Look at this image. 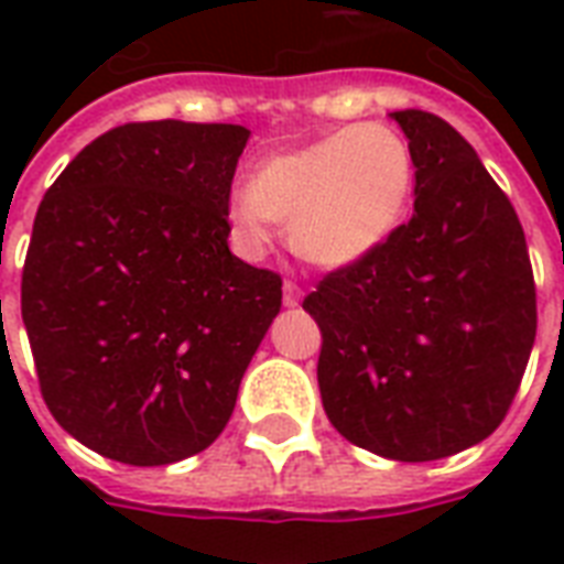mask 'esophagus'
<instances>
[{
	"label": "esophagus",
	"mask_w": 564,
	"mask_h": 564,
	"mask_svg": "<svg viewBox=\"0 0 564 564\" xmlns=\"http://www.w3.org/2000/svg\"><path fill=\"white\" fill-rule=\"evenodd\" d=\"M301 299H304V292H301L299 283H283V307H299Z\"/></svg>",
	"instance_id": "34e87169"
}]
</instances>
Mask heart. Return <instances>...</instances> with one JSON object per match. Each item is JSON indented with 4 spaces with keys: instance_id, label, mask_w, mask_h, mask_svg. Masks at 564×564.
I'll return each mask as SVG.
<instances>
[{
    "instance_id": "1",
    "label": "heart",
    "mask_w": 564,
    "mask_h": 564,
    "mask_svg": "<svg viewBox=\"0 0 564 564\" xmlns=\"http://www.w3.org/2000/svg\"><path fill=\"white\" fill-rule=\"evenodd\" d=\"M412 187L415 163L398 131L371 122L339 128L260 163L248 189L230 198V234L246 254H260L274 225H286L301 260L348 269L398 230Z\"/></svg>"
}]
</instances>
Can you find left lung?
Listing matches in <instances>:
<instances>
[{
  "label": "left lung",
  "instance_id": "1",
  "mask_svg": "<svg viewBox=\"0 0 564 564\" xmlns=\"http://www.w3.org/2000/svg\"><path fill=\"white\" fill-rule=\"evenodd\" d=\"M389 117L415 163L410 221L304 310L330 424L377 456L430 463L507 415L535 343V283L516 207L465 137L424 110Z\"/></svg>",
  "mask_w": 564,
  "mask_h": 564
}]
</instances>
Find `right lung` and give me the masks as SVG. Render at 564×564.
<instances>
[{"mask_svg":"<svg viewBox=\"0 0 564 564\" xmlns=\"http://www.w3.org/2000/svg\"><path fill=\"white\" fill-rule=\"evenodd\" d=\"M251 131L128 122L75 154L34 216L22 322L61 427L126 465L216 442L281 313V278L228 248Z\"/></svg>","mask_w":564,"mask_h":564,"instance_id":"obj_1","label":"right lung"}]
</instances>
